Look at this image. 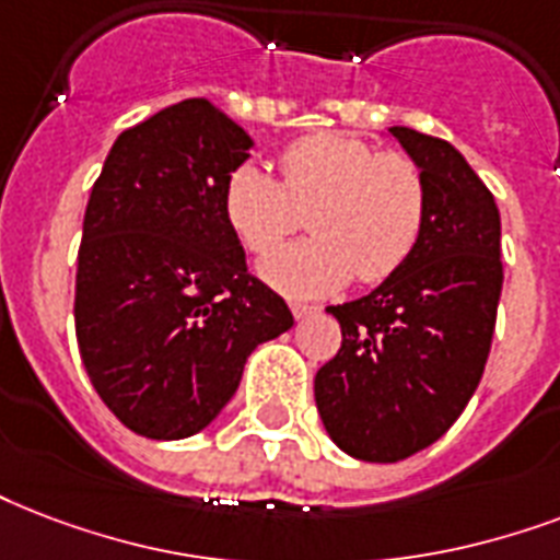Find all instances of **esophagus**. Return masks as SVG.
<instances>
[{
	"instance_id": "34e87169",
	"label": "esophagus",
	"mask_w": 560,
	"mask_h": 560,
	"mask_svg": "<svg viewBox=\"0 0 560 560\" xmlns=\"http://www.w3.org/2000/svg\"><path fill=\"white\" fill-rule=\"evenodd\" d=\"M290 311H293V317L296 319H305V317H311V314H319L317 305H302V302H293V305H290Z\"/></svg>"
}]
</instances>
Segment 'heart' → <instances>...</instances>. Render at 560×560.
<instances>
[{
    "label": "heart",
    "instance_id": "b5f03b06",
    "mask_svg": "<svg viewBox=\"0 0 560 560\" xmlns=\"http://www.w3.org/2000/svg\"><path fill=\"white\" fill-rule=\"evenodd\" d=\"M281 182L258 164L234 170L223 190L232 232L267 255L308 211L314 237L264 258L261 279L288 296H328L352 276L384 281L420 243L429 190L420 164L405 152H375L366 140L317 131L279 155Z\"/></svg>",
    "mask_w": 560,
    "mask_h": 560
}]
</instances>
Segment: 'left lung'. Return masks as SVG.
<instances>
[{
    "mask_svg": "<svg viewBox=\"0 0 560 560\" xmlns=\"http://www.w3.org/2000/svg\"><path fill=\"white\" fill-rule=\"evenodd\" d=\"M429 190L411 258L366 296L328 305L343 343L314 378L319 420L340 450L394 464L432 446L476 394L502 293L499 208L458 149L394 126Z\"/></svg>",
    "mask_w": 560,
    "mask_h": 560,
    "instance_id": "left-lung-1",
    "label": "left lung"
}]
</instances>
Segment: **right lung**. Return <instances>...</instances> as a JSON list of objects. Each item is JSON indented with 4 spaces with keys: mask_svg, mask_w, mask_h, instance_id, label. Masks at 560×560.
Listing matches in <instances>:
<instances>
[{
    "mask_svg": "<svg viewBox=\"0 0 560 560\" xmlns=\"http://www.w3.org/2000/svg\"><path fill=\"white\" fill-rule=\"evenodd\" d=\"M255 140L208 100L122 131L84 211L75 337L126 429L182 441L217 420L258 343L293 314L252 279L223 190Z\"/></svg>",
    "mask_w": 560,
    "mask_h": 560,
    "instance_id": "obj_1",
    "label": "right lung"
}]
</instances>
